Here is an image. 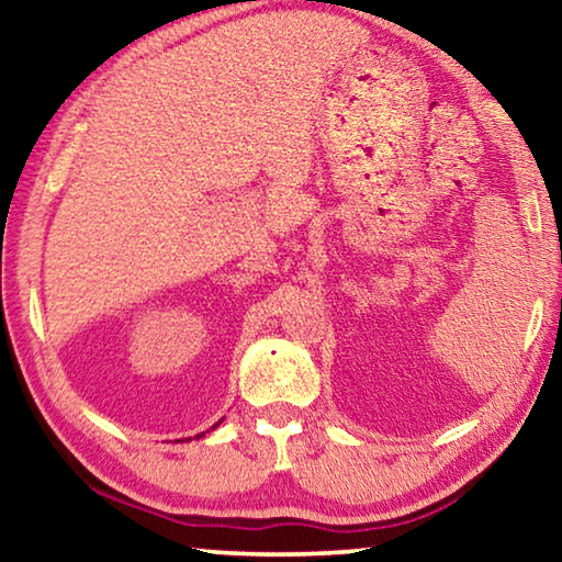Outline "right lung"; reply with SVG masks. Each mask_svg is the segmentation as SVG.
Instances as JSON below:
<instances>
[{
  "mask_svg": "<svg viewBox=\"0 0 562 562\" xmlns=\"http://www.w3.org/2000/svg\"><path fill=\"white\" fill-rule=\"evenodd\" d=\"M217 424H221V422H217ZM217 424H215V426H217ZM215 426H213V429H215ZM201 436H205V434H201Z\"/></svg>",
  "mask_w": 562,
  "mask_h": 562,
  "instance_id": "right-lung-1",
  "label": "right lung"
}]
</instances>
